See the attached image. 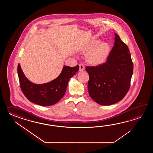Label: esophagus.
Masks as SVG:
<instances>
[{"label": "esophagus", "instance_id": "obj_1", "mask_svg": "<svg viewBox=\"0 0 153 153\" xmlns=\"http://www.w3.org/2000/svg\"><path fill=\"white\" fill-rule=\"evenodd\" d=\"M84 65H83L82 64H80V65H79V71H80V72H82V71H84Z\"/></svg>", "mask_w": 153, "mask_h": 153}]
</instances>
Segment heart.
<instances>
[{
	"label": "heart",
	"mask_w": 153,
	"mask_h": 153,
	"mask_svg": "<svg viewBox=\"0 0 153 153\" xmlns=\"http://www.w3.org/2000/svg\"><path fill=\"white\" fill-rule=\"evenodd\" d=\"M110 49V46L107 42H101L99 40H94L84 46L80 52L86 55V59L89 64L98 65L105 61Z\"/></svg>",
	"instance_id": "b5f03b06"
}]
</instances>
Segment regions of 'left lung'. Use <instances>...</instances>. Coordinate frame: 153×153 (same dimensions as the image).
Instances as JSON below:
<instances>
[{
    "mask_svg": "<svg viewBox=\"0 0 153 153\" xmlns=\"http://www.w3.org/2000/svg\"><path fill=\"white\" fill-rule=\"evenodd\" d=\"M114 45L103 64L87 67L88 91L98 104L109 105L121 101L129 90L133 65L130 50L117 33Z\"/></svg>",
    "mask_w": 153,
    "mask_h": 153,
    "instance_id": "left-lung-1",
    "label": "left lung"
}]
</instances>
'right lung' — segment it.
Here are the masks:
<instances>
[{
  "mask_svg": "<svg viewBox=\"0 0 153 153\" xmlns=\"http://www.w3.org/2000/svg\"><path fill=\"white\" fill-rule=\"evenodd\" d=\"M79 66L70 67L64 65L58 77L42 84L33 83L26 78L20 64L17 73L23 94L33 103L42 106L52 105L57 103L65 94L69 79L78 72Z\"/></svg>",
  "mask_w": 153,
  "mask_h": 153,
  "instance_id": "add662e5",
  "label": "right lung"
}]
</instances>
